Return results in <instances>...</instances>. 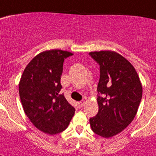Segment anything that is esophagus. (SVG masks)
<instances>
[{
    "label": "esophagus",
    "mask_w": 156,
    "mask_h": 156,
    "mask_svg": "<svg viewBox=\"0 0 156 156\" xmlns=\"http://www.w3.org/2000/svg\"><path fill=\"white\" fill-rule=\"evenodd\" d=\"M77 105H78V108H82L84 105V101H78L77 102Z\"/></svg>",
    "instance_id": "esophagus-1"
}]
</instances>
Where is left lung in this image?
<instances>
[{
    "label": "left lung",
    "instance_id": "1",
    "mask_svg": "<svg viewBox=\"0 0 156 156\" xmlns=\"http://www.w3.org/2000/svg\"><path fill=\"white\" fill-rule=\"evenodd\" d=\"M100 66L97 115L90 119L94 133L109 138L129 126L142 98V86L135 68L118 53L101 51L89 53Z\"/></svg>",
    "mask_w": 156,
    "mask_h": 156
}]
</instances>
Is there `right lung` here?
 Instances as JSON below:
<instances>
[{
	"label": "right lung",
	"instance_id": "1",
	"mask_svg": "<svg viewBox=\"0 0 156 156\" xmlns=\"http://www.w3.org/2000/svg\"><path fill=\"white\" fill-rule=\"evenodd\" d=\"M73 54L62 50L42 52L23 70L19 94L23 110L38 129L50 135L67 128L75 108L68 102L60 83L63 62Z\"/></svg>",
	"mask_w": 156,
	"mask_h": 156
}]
</instances>
